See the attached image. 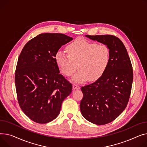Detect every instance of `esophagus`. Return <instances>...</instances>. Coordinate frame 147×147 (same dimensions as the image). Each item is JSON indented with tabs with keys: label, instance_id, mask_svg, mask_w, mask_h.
Instances as JSON below:
<instances>
[{
	"label": "esophagus",
	"instance_id": "1",
	"mask_svg": "<svg viewBox=\"0 0 147 147\" xmlns=\"http://www.w3.org/2000/svg\"><path fill=\"white\" fill-rule=\"evenodd\" d=\"M72 88H73V90H78V89H80V86L78 85L74 84L72 85Z\"/></svg>",
	"mask_w": 147,
	"mask_h": 147
}]
</instances>
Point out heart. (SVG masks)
I'll return each instance as SVG.
<instances>
[{"label": "heart", "mask_w": 147, "mask_h": 147, "mask_svg": "<svg viewBox=\"0 0 147 147\" xmlns=\"http://www.w3.org/2000/svg\"><path fill=\"white\" fill-rule=\"evenodd\" d=\"M67 55L59 50L56 53V63L60 71L65 76H72V81L81 83L88 79L93 81L98 80L105 72L109 63L110 50L103 44L90 42L78 38L66 47Z\"/></svg>", "instance_id": "b5f03b06"}]
</instances>
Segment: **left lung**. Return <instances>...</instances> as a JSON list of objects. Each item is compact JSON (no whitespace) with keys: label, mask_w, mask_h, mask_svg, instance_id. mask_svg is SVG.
Segmentation results:
<instances>
[{"label":"left lung","mask_w":147,"mask_h":147,"mask_svg":"<svg viewBox=\"0 0 147 147\" xmlns=\"http://www.w3.org/2000/svg\"><path fill=\"white\" fill-rule=\"evenodd\" d=\"M85 37L108 46L109 63L105 72L92 84L81 88L82 115L89 122L103 125L113 121L126 107L131 92L133 70L122 41L111 35Z\"/></svg>","instance_id":"8db88e82"}]
</instances>
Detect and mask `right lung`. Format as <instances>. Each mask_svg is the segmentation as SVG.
I'll return each mask as SVG.
<instances>
[{
  "label": "right lung",
  "mask_w": 147,
  "mask_h": 147,
  "mask_svg": "<svg viewBox=\"0 0 147 147\" xmlns=\"http://www.w3.org/2000/svg\"><path fill=\"white\" fill-rule=\"evenodd\" d=\"M72 40L63 34H41L21 51L15 75L17 98L21 110L34 122L47 123L56 119L72 92V85L59 74L55 55Z\"/></svg>",
  "instance_id": "right-lung-1"
}]
</instances>
